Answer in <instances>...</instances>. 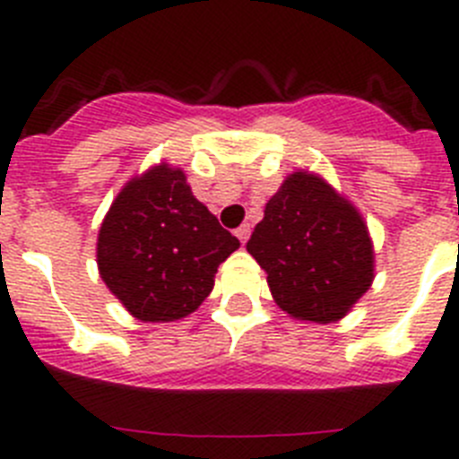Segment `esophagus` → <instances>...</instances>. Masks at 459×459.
<instances>
[{
  "mask_svg": "<svg viewBox=\"0 0 459 459\" xmlns=\"http://www.w3.org/2000/svg\"><path fill=\"white\" fill-rule=\"evenodd\" d=\"M234 234H237L238 241H241V243L248 241V238H250V225H248V222H243L241 227H237V230H234Z\"/></svg>",
  "mask_w": 459,
  "mask_h": 459,
  "instance_id": "obj_1",
  "label": "esophagus"
}]
</instances>
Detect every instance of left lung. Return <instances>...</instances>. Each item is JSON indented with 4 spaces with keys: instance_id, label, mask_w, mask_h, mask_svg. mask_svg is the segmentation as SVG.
I'll list each match as a JSON object with an SVG mask.
<instances>
[{
    "instance_id": "obj_1",
    "label": "left lung",
    "mask_w": 459,
    "mask_h": 459,
    "mask_svg": "<svg viewBox=\"0 0 459 459\" xmlns=\"http://www.w3.org/2000/svg\"><path fill=\"white\" fill-rule=\"evenodd\" d=\"M246 248L266 271L275 303L306 322H338L375 278L372 241L359 211L307 172L287 177Z\"/></svg>"
}]
</instances>
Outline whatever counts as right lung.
Wrapping results in <instances>:
<instances>
[{"instance_id":"add662e5","label":"right lung","mask_w":459,"mask_h":459,"mask_svg":"<svg viewBox=\"0 0 459 459\" xmlns=\"http://www.w3.org/2000/svg\"><path fill=\"white\" fill-rule=\"evenodd\" d=\"M238 238L195 200L181 169L158 165L128 181L99 234V271L142 322H172L197 310Z\"/></svg>"}]
</instances>
